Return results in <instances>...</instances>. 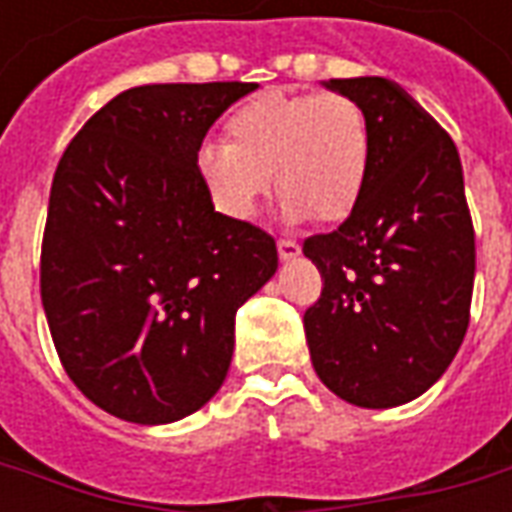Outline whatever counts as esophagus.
I'll return each mask as SVG.
<instances>
[{"label":"esophagus","mask_w":512,"mask_h":512,"mask_svg":"<svg viewBox=\"0 0 512 512\" xmlns=\"http://www.w3.org/2000/svg\"><path fill=\"white\" fill-rule=\"evenodd\" d=\"M277 249L282 260H296V257L301 255V246L296 244V241H290V238H282L277 244Z\"/></svg>","instance_id":"1"}]
</instances>
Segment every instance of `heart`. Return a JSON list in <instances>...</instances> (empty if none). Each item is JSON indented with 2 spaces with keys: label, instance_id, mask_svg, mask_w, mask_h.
Wrapping results in <instances>:
<instances>
[{
  "label": "heart",
  "instance_id": "1",
  "mask_svg": "<svg viewBox=\"0 0 512 512\" xmlns=\"http://www.w3.org/2000/svg\"><path fill=\"white\" fill-rule=\"evenodd\" d=\"M224 142L197 150V175L213 205L235 222L255 219L277 175L288 222H340L365 191L370 123L343 93L268 90L238 106Z\"/></svg>",
  "mask_w": 512,
  "mask_h": 512
}]
</instances>
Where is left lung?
Returning a JSON list of instances; mask_svg holds the SVG:
<instances>
[{"mask_svg":"<svg viewBox=\"0 0 512 512\" xmlns=\"http://www.w3.org/2000/svg\"><path fill=\"white\" fill-rule=\"evenodd\" d=\"M370 123L365 191L334 233L312 235L321 299L304 312L312 367L362 408L403 406L458 354L474 288V227L450 134L381 76L329 79Z\"/></svg>","mask_w":512,"mask_h":512,"instance_id":"8db88e82","label":"left lung"}]
</instances>
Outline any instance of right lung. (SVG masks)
Instances as JSON below:
<instances>
[{
	"label": "right lung",
	"mask_w": 512,
	"mask_h": 512,
	"mask_svg": "<svg viewBox=\"0 0 512 512\" xmlns=\"http://www.w3.org/2000/svg\"><path fill=\"white\" fill-rule=\"evenodd\" d=\"M257 84H145L65 147L40 252V299L65 373L136 425H167L227 378L235 312L274 277L277 244L213 211L208 128Z\"/></svg>",
	"instance_id": "obj_1"
}]
</instances>
